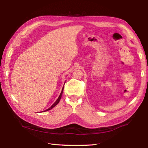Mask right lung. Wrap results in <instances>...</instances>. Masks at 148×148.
<instances>
[{"label": "right lung", "mask_w": 148, "mask_h": 148, "mask_svg": "<svg viewBox=\"0 0 148 148\" xmlns=\"http://www.w3.org/2000/svg\"><path fill=\"white\" fill-rule=\"evenodd\" d=\"M64 87H63V88H62V92H61V93H60V95H59V97H58V98L57 99V100H56V102L53 103V104L49 108H48V109H46V110H45V111H43L42 112H45V111H49V110H50V109H53V108H54V107H55L56 105L58 104V103H59V102H60V99H61V97H62V93H63V91H64Z\"/></svg>", "instance_id": "right-lung-1"}]
</instances>
